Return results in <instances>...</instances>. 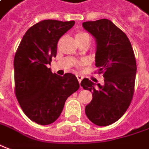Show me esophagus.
Returning <instances> with one entry per match:
<instances>
[{
  "instance_id": "esophagus-1",
  "label": "esophagus",
  "mask_w": 149,
  "mask_h": 149,
  "mask_svg": "<svg viewBox=\"0 0 149 149\" xmlns=\"http://www.w3.org/2000/svg\"><path fill=\"white\" fill-rule=\"evenodd\" d=\"M77 78L79 83H80L81 81V80L83 79V77L81 76V75H77Z\"/></svg>"
}]
</instances>
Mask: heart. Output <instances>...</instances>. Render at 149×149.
<instances>
[{
	"instance_id": "obj_1",
	"label": "heart",
	"mask_w": 149,
	"mask_h": 149,
	"mask_svg": "<svg viewBox=\"0 0 149 149\" xmlns=\"http://www.w3.org/2000/svg\"><path fill=\"white\" fill-rule=\"evenodd\" d=\"M84 36H89L86 32H78L76 34V38H81Z\"/></svg>"
}]
</instances>
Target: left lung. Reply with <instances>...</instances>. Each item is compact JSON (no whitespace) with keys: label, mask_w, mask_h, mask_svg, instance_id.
I'll use <instances>...</instances> for the list:
<instances>
[{"label":"left lung","mask_w":149,"mask_h":149,"mask_svg":"<svg viewBox=\"0 0 149 149\" xmlns=\"http://www.w3.org/2000/svg\"><path fill=\"white\" fill-rule=\"evenodd\" d=\"M83 28L95 36L97 44L95 66L104 73V84L95 85L84 78L81 86L92 92L91 102L86 106L89 120L100 126L119 120L133 98L136 61L127 36L109 19L89 21Z\"/></svg>","instance_id":"8db88e82"}]
</instances>
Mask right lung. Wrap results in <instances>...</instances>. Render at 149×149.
<instances>
[{"mask_svg":"<svg viewBox=\"0 0 149 149\" xmlns=\"http://www.w3.org/2000/svg\"><path fill=\"white\" fill-rule=\"evenodd\" d=\"M74 24V21H40L26 32L15 53V95L25 115L39 125L56 121L67 99L80 87L75 75L61 77L48 68L56 57L59 38Z\"/></svg>","mask_w":149,"mask_h":149,"instance_id":"add662e5","label":"right lung"}]
</instances>
